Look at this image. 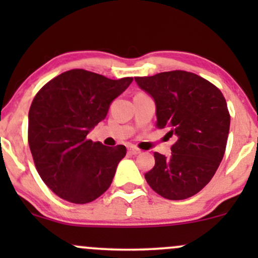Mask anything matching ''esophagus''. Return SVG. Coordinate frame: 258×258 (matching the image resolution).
<instances>
[{
    "label": "esophagus",
    "mask_w": 258,
    "mask_h": 258,
    "mask_svg": "<svg viewBox=\"0 0 258 258\" xmlns=\"http://www.w3.org/2000/svg\"><path fill=\"white\" fill-rule=\"evenodd\" d=\"M128 153L132 154V155H137V154L141 153V150L137 147H128Z\"/></svg>",
    "instance_id": "1"
}]
</instances>
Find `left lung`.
Returning a JSON list of instances; mask_svg holds the SVG:
<instances>
[{
    "label": "left lung",
    "instance_id": "left-lung-1",
    "mask_svg": "<svg viewBox=\"0 0 258 258\" xmlns=\"http://www.w3.org/2000/svg\"><path fill=\"white\" fill-rule=\"evenodd\" d=\"M135 80L155 100L156 127L176 137L170 156L154 153L155 166L144 174L148 184L165 199H188L223 159L230 125L226 99L214 84L184 70Z\"/></svg>",
    "mask_w": 258,
    "mask_h": 258
}]
</instances>
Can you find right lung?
I'll return each instance as SVG.
<instances>
[{"instance_id":"1","label":"right lung","mask_w":258,"mask_h":258,"mask_svg":"<svg viewBox=\"0 0 258 258\" xmlns=\"http://www.w3.org/2000/svg\"><path fill=\"white\" fill-rule=\"evenodd\" d=\"M132 80L73 69L36 93L29 110V147L38 174L59 198L87 204L110 186L126 147H105L87 135Z\"/></svg>"}]
</instances>
